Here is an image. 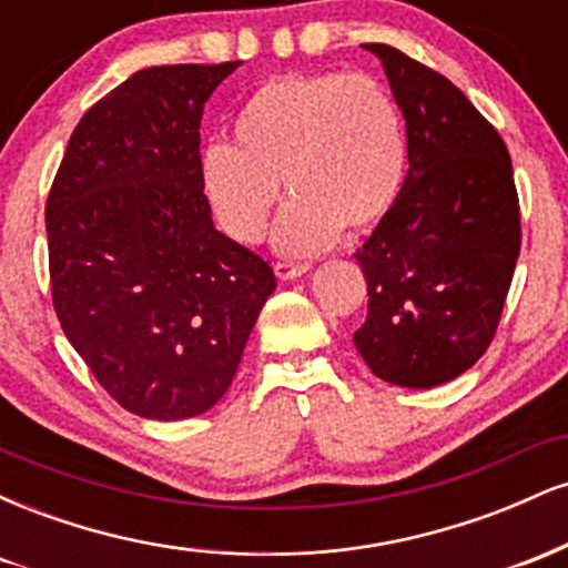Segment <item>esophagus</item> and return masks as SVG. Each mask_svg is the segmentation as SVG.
<instances>
[{
  "mask_svg": "<svg viewBox=\"0 0 568 568\" xmlns=\"http://www.w3.org/2000/svg\"><path fill=\"white\" fill-rule=\"evenodd\" d=\"M310 270H312L310 264H291V262H280V264H275V275H277L280 280H296V277L306 275V272H310Z\"/></svg>",
  "mask_w": 568,
  "mask_h": 568,
  "instance_id": "34e87169",
  "label": "esophagus"
}]
</instances>
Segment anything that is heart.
Wrapping results in <instances>:
<instances>
[{
    "mask_svg": "<svg viewBox=\"0 0 568 568\" xmlns=\"http://www.w3.org/2000/svg\"><path fill=\"white\" fill-rule=\"evenodd\" d=\"M406 179L400 114L368 74H291L253 90L232 122V146L200 158V189L234 243L270 230L277 184L293 202L277 247L306 256L349 230L371 232L395 211Z\"/></svg>",
    "mask_w": 568,
    "mask_h": 568,
    "instance_id": "b5f03b06",
    "label": "heart"
}]
</instances>
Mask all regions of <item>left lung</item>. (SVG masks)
Instances as JSON below:
<instances>
[{"instance_id": "1", "label": "left lung", "mask_w": 568, "mask_h": 568, "mask_svg": "<svg viewBox=\"0 0 568 568\" xmlns=\"http://www.w3.org/2000/svg\"><path fill=\"white\" fill-rule=\"evenodd\" d=\"M363 48L406 120L408 173L355 253L368 317L352 338L379 379L429 389L473 368L497 334L520 253L518 192L505 141L454 82L389 44Z\"/></svg>"}]
</instances>
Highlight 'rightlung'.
Segmentation results:
<instances>
[{
	"mask_svg": "<svg viewBox=\"0 0 568 568\" xmlns=\"http://www.w3.org/2000/svg\"><path fill=\"white\" fill-rule=\"evenodd\" d=\"M237 67L135 71L74 128L44 207L63 334L141 419L216 406L277 285L200 189L202 109Z\"/></svg>",
	"mask_w": 568,
	"mask_h": 568,
	"instance_id": "add662e5",
	"label": "right lung"
}]
</instances>
